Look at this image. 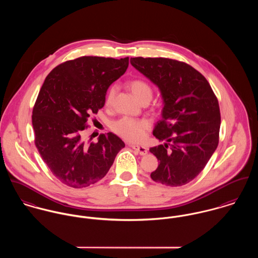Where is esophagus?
Segmentation results:
<instances>
[{
	"instance_id": "obj_1",
	"label": "esophagus",
	"mask_w": 258,
	"mask_h": 258,
	"mask_svg": "<svg viewBox=\"0 0 258 258\" xmlns=\"http://www.w3.org/2000/svg\"><path fill=\"white\" fill-rule=\"evenodd\" d=\"M129 146L132 148L133 150H135L137 153H139L141 156H145L148 153V149L146 147L138 146V145H133V144H130Z\"/></svg>"
}]
</instances>
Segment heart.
Here are the masks:
<instances>
[{"label":"heart","instance_id":"obj_1","mask_svg":"<svg viewBox=\"0 0 258 258\" xmlns=\"http://www.w3.org/2000/svg\"><path fill=\"white\" fill-rule=\"evenodd\" d=\"M128 87L132 94L135 96V98L140 102L144 100H151L153 92L151 86L147 82L140 79L132 80L129 82ZM115 93L116 87L112 86L106 96L107 105H110L112 103ZM149 127L150 123L147 120H136L128 117H123L112 124V130L114 131V133H116L122 139L133 143L141 142L145 138L146 131Z\"/></svg>","mask_w":258,"mask_h":258}]
</instances>
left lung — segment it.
<instances>
[{"mask_svg":"<svg viewBox=\"0 0 258 258\" xmlns=\"http://www.w3.org/2000/svg\"><path fill=\"white\" fill-rule=\"evenodd\" d=\"M130 62L159 88L163 100L153 135L165 143L150 148L160 162L151 178L169 186L187 184L218 147V99L208 80L184 62L164 57H132Z\"/></svg>","mask_w":258,"mask_h":258,"instance_id":"left-lung-1","label":"left lung"}]
</instances>
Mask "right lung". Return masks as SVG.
Returning a JSON list of instances; mask_svg holds the SVG:
<instances>
[{"label": "right lung", "mask_w": 258, "mask_h": 258, "mask_svg": "<svg viewBox=\"0 0 258 258\" xmlns=\"http://www.w3.org/2000/svg\"><path fill=\"white\" fill-rule=\"evenodd\" d=\"M129 57L82 56L53 69L39 90L33 110L38 153L62 184L81 188L100 181L124 142L113 133L87 143V119L105 104L106 91L125 74Z\"/></svg>", "instance_id": "right-lung-1"}]
</instances>
